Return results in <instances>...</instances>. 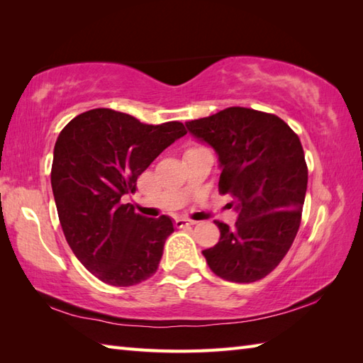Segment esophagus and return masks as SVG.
I'll return each instance as SVG.
<instances>
[{
	"mask_svg": "<svg viewBox=\"0 0 363 363\" xmlns=\"http://www.w3.org/2000/svg\"><path fill=\"white\" fill-rule=\"evenodd\" d=\"M176 228H186V226H190V225H195V221L191 220H187V218H176Z\"/></svg>",
	"mask_w": 363,
	"mask_h": 363,
	"instance_id": "esophagus-1",
	"label": "esophagus"
}]
</instances>
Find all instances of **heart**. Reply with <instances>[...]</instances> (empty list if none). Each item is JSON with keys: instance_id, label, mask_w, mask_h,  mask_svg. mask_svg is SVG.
<instances>
[{"instance_id": "1", "label": "heart", "mask_w": 363, "mask_h": 363, "mask_svg": "<svg viewBox=\"0 0 363 363\" xmlns=\"http://www.w3.org/2000/svg\"><path fill=\"white\" fill-rule=\"evenodd\" d=\"M198 150H203V148H199V146H194V148H190L187 152H190V151H198Z\"/></svg>"}]
</instances>
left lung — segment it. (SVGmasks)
Masks as SVG:
<instances>
[{"instance_id":"8db88e82","label":"left lung","mask_w":363,"mask_h":363,"mask_svg":"<svg viewBox=\"0 0 363 363\" xmlns=\"http://www.w3.org/2000/svg\"><path fill=\"white\" fill-rule=\"evenodd\" d=\"M186 126L217 152L220 194H230L238 213L233 228L215 221L220 240L203 256L221 279L256 282L279 265L299 229L307 190L303 146L284 120L246 107Z\"/></svg>"}]
</instances>
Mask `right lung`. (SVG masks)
<instances>
[{
    "instance_id": "1",
    "label": "right lung",
    "mask_w": 363,
    "mask_h": 363,
    "mask_svg": "<svg viewBox=\"0 0 363 363\" xmlns=\"http://www.w3.org/2000/svg\"><path fill=\"white\" fill-rule=\"evenodd\" d=\"M186 134L179 121L145 125L112 109L84 112L60 130L51 167L59 221L74 256L99 281L129 287L156 273L173 221L146 218L121 199Z\"/></svg>"
}]
</instances>
